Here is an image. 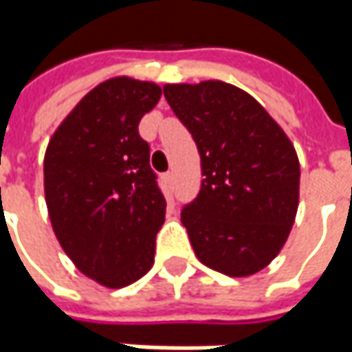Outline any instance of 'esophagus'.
I'll list each match as a JSON object with an SVG mask.
<instances>
[{
    "instance_id": "34e87169",
    "label": "esophagus",
    "mask_w": 352,
    "mask_h": 352,
    "mask_svg": "<svg viewBox=\"0 0 352 352\" xmlns=\"http://www.w3.org/2000/svg\"><path fill=\"white\" fill-rule=\"evenodd\" d=\"M162 178H164V182H166L168 188H174V184H176V176H174V172H166Z\"/></svg>"
}]
</instances>
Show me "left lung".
<instances>
[{
    "instance_id": "obj_1",
    "label": "left lung",
    "mask_w": 352,
    "mask_h": 352,
    "mask_svg": "<svg viewBox=\"0 0 352 352\" xmlns=\"http://www.w3.org/2000/svg\"><path fill=\"white\" fill-rule=\"evenodd\" d=\"M164 98L201 158V188L182 210L196 256L227 276L263 270L298 211L294 144L261 103L231 84H166Z\"/></svg>"
}]
</instances>
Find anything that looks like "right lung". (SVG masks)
<instances>
[{
    "instance_id": "1",
    "label": "right lung",
    "mask_w": 352,
    "mask_h": 352,
    "mask_svg": "<svg viewBox=\"0 0 352 352\" xmlns=\"http://www.w3.org/2000/svg\"><path fill=\"white\" fill-rule=\"evenodd\" d=\"M153 82L111 78L82 98L45 155L48 215L80 272L123 288L155 263L166 199L139 123L160 100Z\"/></svg>"
}]
</instances>
